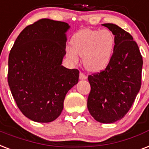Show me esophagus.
<instances>
[{
	"label": "esophagus",
	"instance_id": "1",
	"mask_svg": "<svg viewBox=\"0 0 149 149\" xmlns=\"http://www.w3.org/2000/svg\"><path fill=\"white\" fill-rule=\"evenodd\" d=\"M79 78L81 79V80H82V79H86V78H87V76L85 75L84 73H82V72H80V74H79Z\"/></svg>",
	"mask_w": 149,
	"mask_h": 149
}]
</instances>
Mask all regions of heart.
Wrapping results in <instances>:
<instances>
[{
  "label": "heart",
  "mask_w": 149,
  "mask_h": 149,
  "mask_svg": "<svg viewBox=\"0 0 149 149\" xmlns=\"http://www.w3.org/2000/svg\"><path fill=\"white\" fill-rule=\"evenodd\" d=\"M115 47V37L108 29H83L74 34L71 47H67V56L74 64L83 56V64L93 72L102 71L111 61Z\"/></svg>",
  "instance_id": "obj_1"
}]
</instances>
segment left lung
<instances>
[{"label": "left lung", "instance_id": "8db88e82", "mask_svg": "<svg viewBox=\"0 0 149 149\" xmlns=\"http://www.w3.org/2000/svg\"><path fill=\"white\" fill-rule=\"evenodd\" d=\"M102 25L115 36V47L108 66L88 77L87 107L95 120L111 124L126 115L140 90L143 60L130 33L115 24Z\"/></svg>", "mask_w": 149, "mask_h": 149}]
</instances>
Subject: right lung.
I'll use <instances>...</instances> for the list:
<instances>
[{
    "label": "right lung",
    "mask_w": 149,
    "mask_h": 149,
    "mask_svg": "<svg viewBox=\"0 0 149 149\" xmlns=\"http://www.w3.org/2000/svg\"><path fill=\"white\" fill-rule=\"evenodd\" d=\"M69 28L64 22L40 19L21 32L10 51L9 87L18 109L33 121L56 120L67 93L78 81V69L61 65Z\"/></svg>",
    "instance_id": "1"
}]
</instances>
